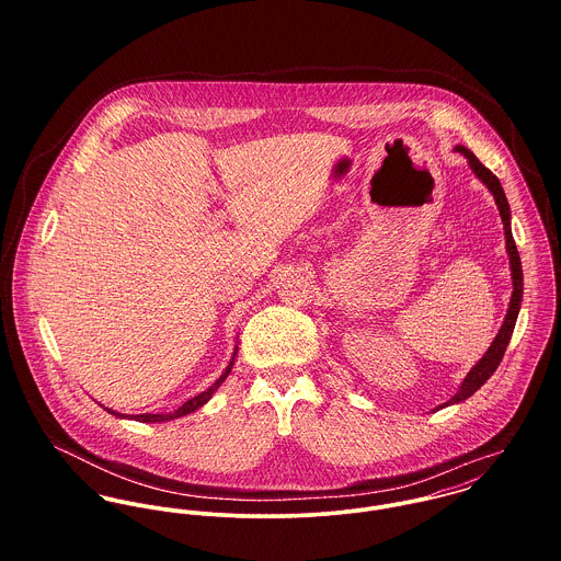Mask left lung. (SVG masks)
Masks as SVG:
<instances>
[{"mask_svg": "<svg viewBox=\"0 0 561 561\" xmlns=\"http://www.w3.org/2000/svg\"><path fill=\"white\" fill-rule=\"evenodd\" d=\"M458 153H462L471 170L476 172V176L480 179L481 183L488 187V192L494 196V203H496V209L501 214V222H503V233H505V250H507V256H510V272H512V298H510V307H507V313H505V320L499 328V334L494 336V341L490 343L488 352L481 356L480 360L473 365V369L467 374V378L462 380V385L458 387L456 396L449 401H445L443 405L438 408H445V405H454V403H460V401L469 400L478 389H481L485 385V380L496 371L505 350H507V343L512 339V332H514V325L518 320V311H520V302H523V267H520V256H518V250H516V243L512 238V227H510V205H507V198H505V192L499 183V179L481 163L467 147L458 145L456 147ZM436 408V410H438Z\"/></svg>", "mask_w": 561, "mask_h": 561, "instance_id": "obj_1", "label": "left lung"}]
</instances>
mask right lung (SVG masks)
<instances>
[{"mask_svg": "<svg viewBox=\"0 0 561 561\" xmlns=\"http://www.w3.org/2000/svg\"><path fill=\"white\" fill-rule=\"evenodd\" d=\"M236 356H238V345H236V352H233V356H231V363L227 365V369L222 371V376H220L207 391H203V393L194 396L192 400L185 401V403L179 405L174 412H168V414H151V412H145V414H121V412H116V410H112V408H105V410H107L110 414L118 416V419H134V421H140V423H163V421H172V419L185 416V414H190V412L203 408L207 401L214 398V393H216V391L222 387V382L229 378V374H231V369H233V365H236Z\"/></svg>", "mask_w": 561, "mask_h": 561, "instance_id": "1", "label": "right lung"}]
</instances>
